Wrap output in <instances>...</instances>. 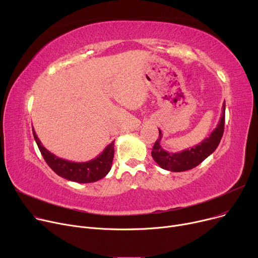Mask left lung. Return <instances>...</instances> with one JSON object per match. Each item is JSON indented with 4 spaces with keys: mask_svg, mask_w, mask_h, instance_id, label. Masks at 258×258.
Masks as SVG:
<instances>
[{
    "mask_svg": "<svg viewBox=\"0 0 258 258\" xmlns=\"http://www.w3.org/2000/svg\"><path fill=\"white\" fill-rule=\"evenodd\" d=\"M225 111L226 104L224 102L219 123L210 134L209 137L191 148H186V150L179 153H169L162 148L160 144L162 132L159 130V139H157L156 143L154 144L152 152V157L156 161V163L161 168L174 172L186 171L201 164L203 161L216 150V147L219 146L221 142L225 126Z\"/></svg>",
    "mask_w": 258,
    "mask_h": 258,
    "instance_id": "left-lung-1",
    "label": "left lung"
}]
</instances>
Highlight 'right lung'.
I'll return each mask as SVG.
<instances>
[{"label": "right lung", "instance_id": "right-lung-1", "mask_svg": "<svg viewBox=\"0 0 258 258\" xmlns=\"http://www.w3.org/2000/svg\"><path fill=\"white\" fill-rule=\"evenodd\" d=\"M32 133L39 152L49 167L63 179L77 183H92L105 177L112 168L115 141L108 144L96 158L87 162H72L50 153L37 138L34 128Z\"/></svg>", "mask_w": 258, "mask_h": 258}]
</instances>
